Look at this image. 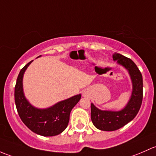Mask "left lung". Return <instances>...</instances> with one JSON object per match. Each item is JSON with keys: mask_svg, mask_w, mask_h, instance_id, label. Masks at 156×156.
Segmentation results:
<instances>
[{"mask_svg": "<svg viewBox=\"0 0 156 156\" xmlns=\"http://www.w3.org/2000/svg\"><path fill=\"white\" fill-rule=\"evenodd\" d=\"M113 60L128 70L132 82V93L127 105L120 111H107L98 109L91 104V119L93 125L101 131L119 129L134 119L143 101V77L137 65L131 59L119 53L113 55Z\"/></svg>", "mask_w": 156, "mask_h": 156, "instance_id": "obj_1", "label": "left lung"}]
</instances>
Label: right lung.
<instances>
[{
    "label": "right lung",
    "mask_w": 156,
    "mask_h": 156,
    "mask_svg": "<svg viewBox=\"0 0 156 156\" xmlns=\"http://www.w3.org/2000/svg\"><path fill=\"white\" fill-rule=\"evenodd\" d=\"M31 62L32 61L20 70L16 83L14 96L19 115L33 132L44 137L58 135L67 127L70 111L80 100L81 94L57 103L49 108L37 109L33 107L25 98L22 88L24 73Z\"/></svg>",
    "instance_id": "add662e5"
}]
</instances>
